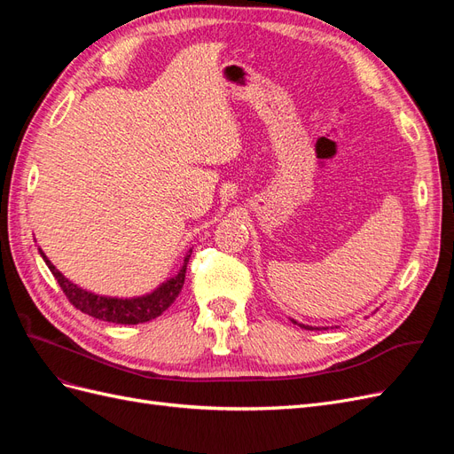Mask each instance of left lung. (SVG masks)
<instances>
[{
    "label": "left lung",
    "mask_w": 454,
    "mask_h": 454,
    "mask_svg": "<svg viewBox=\"0 0 454 454\" xmlns=\"http://www.w3.org/2000/svg\"><path fill=\"white\" fill-rule=\"evenodd\" d=\"M294 324H297L295 320H294ZM301 327H305V329H320V327H310V325H303V324H299Z\"/></svg>",
    "instance_id": "8db88e82"
}]
</instances>
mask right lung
Here are the masks:
<instances>
[{
    "mask_svg": "<svg viewBox=\"0 0 454 454\" xmlns=\"http://www.w3.org/2000/svg\"><path fill=\"white\" fill-rule=\"evenodd\" d=\"M41 257L51 269L52 277L57 278L59 286L62 287V292L66 297L70 299V303L79 309L81 312H85L92 318H98L104 322H114V324H125V325H134V324H144L157 318L164 310H167L176 297L180 295L184 282H185V270H187V261L191 257V250L184 259V265L180 272L174 274L172 278L167 282H162L155 292L145 294L142 297H130V299H119V297H104V295H96L90 294L83 287H79L77 284L67 280L64 274L54 267L49 257L41 252Z\"/></svg>",
    "mask_w": 454,
    "mask_h": 454,
    "instance_id": "obj_1",
    "label": "right lung"
}]
</instances>
